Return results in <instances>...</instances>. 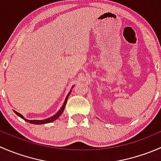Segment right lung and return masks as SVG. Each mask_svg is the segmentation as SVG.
Listing matches in <instances>:
<instances>
[{"instance_id":"right-lung-1","label":"right lung","mask_w":161,"mask_h":161,"mask_svg":"<svg viewBox=\"0 0 161 161\" xmlns=\"http://www.w3.org/2000/svg\"><path fill=\"white\" fill-rule=\"evenodd\" d=\"M70 92H69V94H68L67 97L65 98V100H64V104H63V106L61 107V109L59 110V111L58 112V113L56 114H54L53 116L50 117V118H47V119H44V120H27L25 119V118H24L23 116H22L21 114L18 113L17 111H14V113L18 115V116L20 117L21 118H22V119L25 120V121H27V122H30V123H32V124H36V125H42V124H47V123H50V122H52V121H55V120L57 119V118H58L60 117V115L61 114L63 113V111H64V108H65V105H66V103H67V100H68V97H69V95L70 94Z\"/></svg>"}]
</instances>
